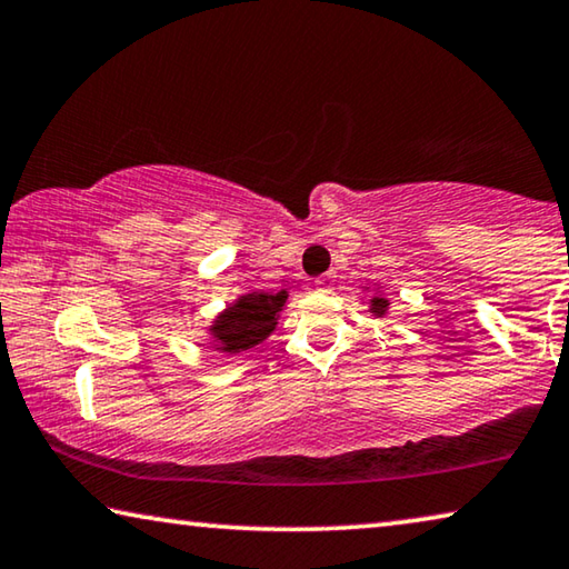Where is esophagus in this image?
<instances>
[{
  "label": "esophagus",
  "instance_id": "esophagus-1",
  "mask_svg": "<svg viewBox=\"0 0 569 569\" xmlns=\"http://www.w3.org/2000/svg\"><path fill=\"white\" fill-rule=\"evenodd\" d=\"M317 291H329V288L333 286V278L331 276H321V278H317Z\"/></svg>",
  "mask_w": 569,
  "mask_h": 569
}]
</instances>
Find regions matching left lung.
Masks as SVG:
<instances>
[{
    "mask_svg": "<svg viewBox=\"0 0 569 569\" xmlns=\"http://www.w3.org/2000/svg\"><path fill=\"white\" fill-rule=\"evenodd\" d=\"M365 291H367V288H365ZM367 311L372 313V317H377V319H385L387 311H390V301L385 299L382 291H375L372 296H369V309Z\"/></svg>",
    "mask_w": 569,
    "mask_h": 569,
    "instance_id": "8db88e82",
    "label": "left lung"
}]
</instances>
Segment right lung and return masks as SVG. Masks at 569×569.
Masks as SVG:
<instances>
[{
    "label": "right lung",
    "instance_id": "1",
    "mask_svg": "<svg viewBox=\"0 0 569 569\" xmlns=\"http://www.w3.org/2000/svg\"><path fill=\"white\" fill-rule=\"evenodd\" d=\"M288 303V291L281 288L276 293L250 291L238 296L236 301L212 319L207 333H210V347L220 355H240L263 341L276 331L281 311Z\"/></svg>",
    "mask_w": 569,
    "mask_h": 569
}]
</instances>
